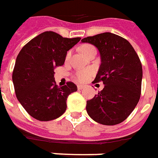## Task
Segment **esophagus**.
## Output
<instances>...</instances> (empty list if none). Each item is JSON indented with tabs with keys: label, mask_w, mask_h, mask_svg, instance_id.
I'll list each match as a JSON object with an SVG mask.
<instances>
[{
	"label": "esophagus",
	"mask_w": 158,
	"mask_h": 158,
	"mask_svg": "<svg viewBox=\"0 0 158 158\" xmlns=\"http://www.w3.org/2000/svg\"><path fill=\"white\" fill-rule=\"evenodd\" d=\"M83 88H84V86H83V85H78V86H77V88H78L79 90H81Z\"/></svg>",
	"instance_id": "esophagus-1"
}]
</instances>
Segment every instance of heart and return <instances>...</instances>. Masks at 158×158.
Listing matches in <instances>:
<instances>
[{"mask_svg":"<svg viewBox=\"0 0 158 158\" xmlns=\"http://www.w3.org/2000/svg\"><path fill=\"white\" fill-rule=\"evenodd\" d=\"M93 48H94V47L92 45H89V44H86V45H83L81 47V52H83L84 54H86ZM70 55V52H68V53L66 54V59H69ZM93 73H94V71L91 69H84V70H80L77 71L76 74H75V76H74V77H75V80L76 81H79V82H83V81H87L88 78L93 75Z\"/></svg>","mask_w":158,"mask_h":158,"instance_id":"obj_1","label":"heart"}]
</instances>
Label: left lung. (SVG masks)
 <instances>
[{
	"label": "left lung",
	"mask_w": 158,
	"mask_h": 158,
	"mask_svg": "<svg viewBox=\"0 0 158 158\" xmlns=\"http://www.w3.org/2000/svg\"><path fill=\"white\" fill-rule=\"evenodd\" d=\"M99 49L101 64L94 82L105 88L87 101V112L103 125H116L126 120L137 106L141 94L142 64L130 43L110 32L81 40Z\"/></svg>",
	"instance_id": "obj_1"
}]
</instances>
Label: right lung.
I'll list each match as a JSON object with an SVG mask.
<instances>
[{
  "label": "right lung",
  "instance_id": "right-lung-1",
  "mask_svg": "<svg viewBox=\"0 0 158 158\" xmlns=\"http://www.w3.org/2000/svg\"><path fill=\"white\" fill-rule=\"evenodd\" d=\"M80 40L45 31L21 49L13 71L14 90L18 100L35 119L47 122L59 117L66 110L68 96L77 91L72 81L58 87L54 70L63 65L67 51Z\"/></svg>",
  "mask_w": 158,
  "mask_h": 158
}]
</instances>
